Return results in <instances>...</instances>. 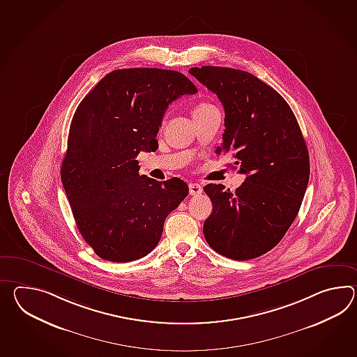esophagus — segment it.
I'll list each match as a JSON object with an SVG mask.
<instances>
[{"label":"esophagus","mask_w":357,"mask_h":357,"mask_svg":"<svg viewBox=\"0 0 357 357\" xmlns=\"http://www.w3.org/2000/svg\"><path fill=\"white\" fill-rule=\"evenodd\" d=\"M190 196H198L202 193V187L198 183H190Z\"/></svg>","instance_id":"esophagus-1"}]
</instances>
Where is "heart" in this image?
<instances>
[{
    "mask_svg": "<svg viewBox=\"0 0 357 357\" xmlns=\"http://www.w3.org/2000/svg\"><path fill=\"white\" fill-rule=\"evenodd\" d=\"M208 107H213V105H210V103H199V105H197V106L195 107L193 114H195V112H198V111L206 110Z\"/></svg>",
    "mask_w": 357,
    "mask_h": 357,
    "instance_id": "1",
    "label": "heart"
}]
</instances>
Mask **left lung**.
Instances as JSON below:
<instances>
[{
	"mask_svg": "<svg viewBox=\"0 0 357 357\" xmlns=\"http://www.w3.org/2000/svg\"><path fill=\"white\" fill-rule=\"evenodd\" d=\"M225 111L222 144L246 174L236 192L207 184L213 213L204 234L218 254L238 261L269 252L300 211L310 176L309 151L284 98L251 73L222 66L190 68Z\"/></svg>",
	"mask_w": 357,
	"mask_h": 357,
	"instance_id": "obj_1",
	"label": "left lung"
}]
</instances>
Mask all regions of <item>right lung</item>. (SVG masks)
Segmentation results:
<instances>
[{"label":"right lung","instance_id":"right-lung-1","mask_svg":"<svg viewBox=\"0 0 357 357\" xmlns=\"http://www.w3.org/2000/svg\"><path fill=\"white\" fill-rule=\"evenodd\" d=\"M196 92L182 73L119 69L77 107L61 181L82 237L103 260L135 261L150 254L167 215L188 196L179 178L158 182L139 175L135 158L156 146L167 106Z\"/></svg>","mask_w":357,"mask_h":357}]
</instances>
